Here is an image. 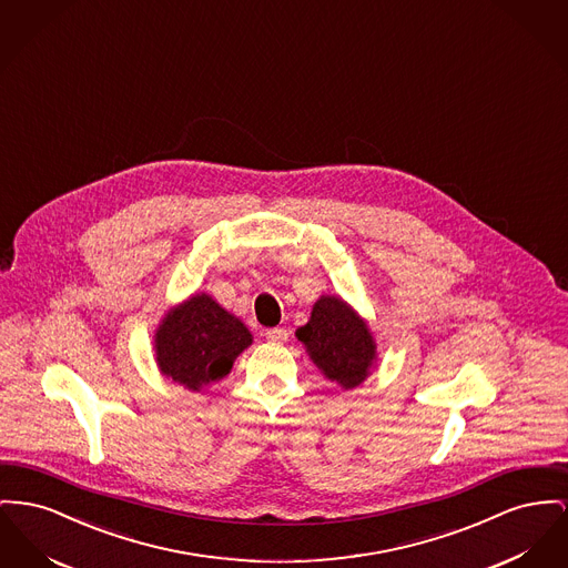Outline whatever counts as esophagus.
<instances>
[{"label":"esophagus","mask_w":568,"mask_h":568,"mask_svg":"<svg viewBox=\"0 0 568 568\" xmlns=\"http://www.w3.org/2000/svg\"><path fill=\"white\" fill-rule=\"evenodd\" d=\"M266 338L270 343H287V338H290V333L285 331V328H270L266 333Z\"/></svg>","instance_id":"obj_1"}]
</instances>
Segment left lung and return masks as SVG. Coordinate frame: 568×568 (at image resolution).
<instances>
[{
    "mask_svg": "<svg viewBox=\"0 0 568 568\" xmlns=\"http://www.w3.org/2000/svg\"><path fill=\"white\" fill-rule=\"evenodd\" d=\"M296 336L322 375L345 390L358 388L377 365L367 320L341 296H320Z\"/></svg>",
    "mask_w": 568,
    "mask_h": 568,
    "instance_id": "left-lung-1",
    "label": "left lung"
}]
</instances>
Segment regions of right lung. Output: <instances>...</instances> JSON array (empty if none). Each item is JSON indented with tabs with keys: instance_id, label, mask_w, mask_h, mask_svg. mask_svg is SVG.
Instances as JSON below:
<instances>
[{
	"instance_id": "add662e5",
	"label": "right lung",
	"mask_w": 568,
	"mask_h": 568,
	"mask_svg": "<svg viewBox=\"0 0 568 568\" xmlns=\"http://www.w3.org/2000/svg\"><path fill=\"white\" fill-rule=\"evenodd\" d=\"M251 343L242 320L200 292L165 313L154 333V358L161 375L200 393L227 377Z\"/></svg>"
}]
</instances>
